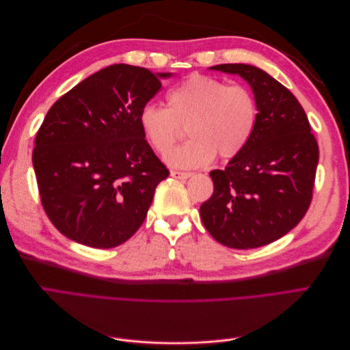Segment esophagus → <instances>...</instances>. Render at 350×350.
<instances>
[{
	"instance_id": "34e87169",
	"label": "esophagus",
	"mask_w": 350,
	"mask_h": 350,
	"mask_svg": "<svg viewBox=\"0 0 350 350\" xmlns=\"http://www.w3.org/2000/svg\"><path fill=\"white\" fill-rule=\"evenodd\" d=\"M171 176L176 179H188L189 176H193L191 172H179V171H171Z\"/></svg>"
}]
</instances>
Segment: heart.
Masks as SVG:
<instances>
[{"label": "heart", "mask_w": 350, "mask_h": 350, "mask_svg": "<svg viewBox=\"0 0 350 350\" xmlns=\"http://www.w3.org/2000/svg\"><path fill=\"white\" fill-rule=\"evenodd\" d=\"M257 102L242 84H226L216 77L194 74L166 94V108L147 103L139 112L146 142L166 152L187 125L191 140L165 154L172 167H201L238 156L250 143L257 125Z\"/></svg>", "instance_id": "b5f03b06"}]
</instances>
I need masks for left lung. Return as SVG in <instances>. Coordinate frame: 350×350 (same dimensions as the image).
Instances as JSON below:
<instances>
[{
	"label": "left lung",
	"instance_id": "8db88e82",
	"mask_svg": "<svg viewBox=\"0 0 350 350\" xmlns=\"http://www.w3.org/2000/svg\"><path fill=\"white\" fill-rule=\"evenodd\" d=\"M213 71L245 80L257 102L250 143L225 169L210 172L215 191L200 207L208 234L229 248H258L282 238L310 207L319 144L301 103L276 79L248 64Z\"/></svg>",
	"mask_w": 350,
	"mask_h": 350
}]
</instances>
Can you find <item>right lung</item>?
<instances>
[{
  "label": "right lung",
  "instance_id": "add662e5",
  "mask_svg": "<svg viewBox=\"0 0 350 350\" xmlns=\"http://www.w3.org/2000/svg\"><path fill=\"white\" fill-rule=\"evenodd\" d=\"M171 76L113 64L48 111L31 162L45 213L68 239L113 248L142 226L169 171L143 137L139 112Z\"/></svg>",
  "mask_w": 350,
  "mask_h": 350
}]
</instances>
